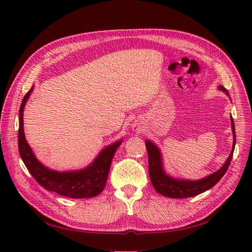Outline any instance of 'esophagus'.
Masks as SVG:
<instances>
[{
  "label": "esophagus",
  "instance_id": "esophagus-1",
  "mask_svg": "<svg viewBox=\"0 0 252 252\" xmlns=\"http://www.w3.org/2000/svg\"><path fill=\"white\" fill-rule=\"evenodd\" d=\"M136 130H139V129H135V131H136Z\"/></svg>",
  "mask_w": 252,
  "mask_h": 252
}]
</instances>
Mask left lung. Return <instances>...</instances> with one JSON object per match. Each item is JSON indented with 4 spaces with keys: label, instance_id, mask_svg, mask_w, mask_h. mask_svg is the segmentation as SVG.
<instances>
[{
    "label": "left lung",
    "instance_id": "obj_1",
    "mask_svg": "<svg viewBox=\"0 0 252 252\" xmlns=\"http://www.w3.org/2000/svg\"><path fill=\"white\" fill-rule=\"evenodd\" d=\"M220 89L225 91V93L228 94L227 90L223 86H220ZM231 126H232V132H233V147L230 152L229 158H227L226 163L220 170L199 181L175 180L168 177V175H166L165 172L163 171L161 154H159L158 147L156 145L152 144L150 141L145 142V145H146V148H147V154H148L149 177H150L152 185H154L157 191L159 194L172 197V199H183V197L195 196L215 186L217 183L223 178V175L226 173L232 159L233 150L235 146V130H234V123H233L232 117H231Z\"/></svg>",
    "mask_w": 252,
    "mask_h": 252
}]
</instances>
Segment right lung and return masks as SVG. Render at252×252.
<instances>
[{
  "label": "right lung",
  "mask_w": 252,
  "mask_h": 252,
  "mask_svg": "<svg viewBox=\"0 0 252 252\" xmlns=\"http://www.w3.org/2000/svg\"><path fill=\"white\" fill-rule=\"evenodd\" d=\"M32 89L28 91L23 98L19 114V151L28 171L34 180L48 191L69 196L72 199H85L100 193L107 182L110 164L114 152L121 145V141L114 143L102 150L94 162L87 168L73 172H57L44 167L33 156L25 139L23 128V110L27 98Z\"/></svg>",
  "instance_id": "1"
}]
</instances>
